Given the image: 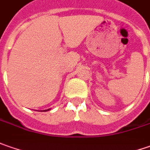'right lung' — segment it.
I'll use <instances>...</instances> for the list:
<instances>
[{
	"label": "right lung",
	"instance_id": "right-lung-1",
	"mask_svg": "<svg viewBox=\"0 0 150 150\" xmlns=\"http://www.w3.org/2000/svg\"><path fill=\"white\" fill-rule=\"evenodd\" d=\"M45 111H46V110H45Z\"/></svg>",
	"mask_w": 150,
	"mask_h": 150
}]
</instances>
